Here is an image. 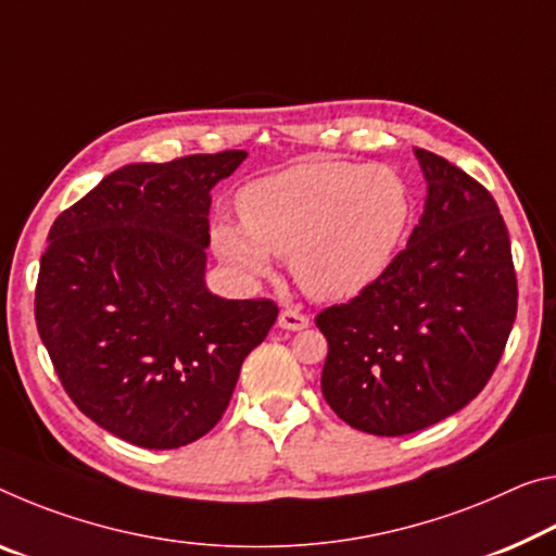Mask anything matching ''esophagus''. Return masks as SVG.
Instances as JSON below:
<instances>
[{"label": "esophagus", "mask_w": 556, "mask_h": 556, "mask_svg": "<svg viewBox=\"0 0 556 556\" xmlns=\"http://www.w3.org/2000/svg\"><path fill=\"white\" fill-rule=\"evenodd\" d=\"M279 329H287V331H302L309 326V316L299 314L296 309H285L279 314Z\"/></svg>", "instance_id": "esophagus-1"}]
</instances>
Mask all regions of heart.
<instances>
[{
	"label": "heart",
	"mask_w": 556,
	"mask_h": 556,
	"mask_svg": "<svg viewBox=\"0 0 556 556\" xmlns=\"http://www.w3.org/2000/svg\"><path fill=\"white\" fill-rule=\"evenodd\" d=\"M242 223L217 219L210 244L242 279L289 257L296 285L319 302L354 299L386 275L408 232V185L386 165L302 161L242 188Z\"/></svg>",
	"instance_id": "obj_1"
}]
</instances>
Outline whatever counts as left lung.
Returning <instances> with one entry per match:
<instances>
[{
    "label": "left lung",
    "instance_id": "8db88e82",
    "mask_svg": "<svg viewBox=\"0 0 556 556\" xmlns=\"http://www.w3.org/2000/svg\"><path fill=\"white\" fill-rule=\"evenodd\" d=\"M426 205L405 250L316 326L329 341L321 393L371 435H408L465 408L490 381L517 314L497 202L460 167L413 148Z\"/></svg>",
    "mask_w": 556,
    "mask_h": 556
}]
</instances>
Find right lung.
Returning a JSON list of instances; mask_svg holds the SVG:
<instances>
[{
    "label": "right lung",
    "mask_w": 556,
    "mask_h": 556,
    "mask_svg": "<svg viewBox=\"0 0 556 556\" xmlns=\"http://www.w3.org/2000/svg\"><path fill=\"white\" fill-rule=\"evenodd\" d=\"M244 157L123 165L49 230L34 302L43 346L78 410L148 451L210 433L277 321L269 299L205 285L210 192Z\"/></svg>",
    "instance_id": "obj_1"
}]
</instances>
